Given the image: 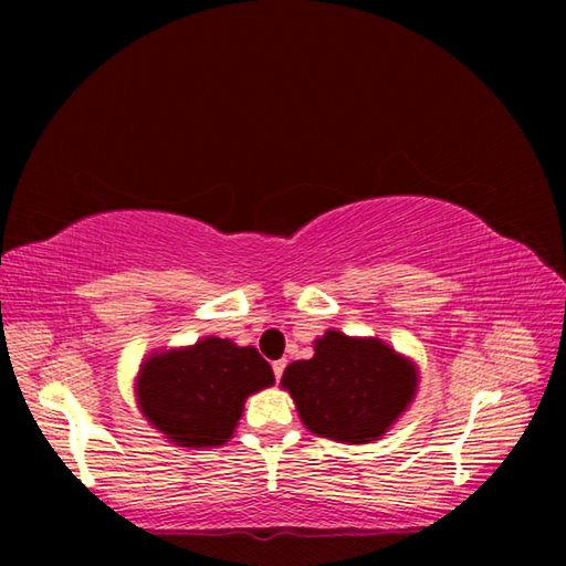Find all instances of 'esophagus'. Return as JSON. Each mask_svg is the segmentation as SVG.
I'll list each match as a JSON object with an SVG mask.
<instances>
[{"mask_svg":"<svg viewBox=\"0 0 566 566\" xmlns=\"http://www.w3.org/2000/svg\"><path fill=\"white\" fill-rule=\"evenodd\" d=\"M284 367H286V359H276V363H272V371H274V379H276V381L282 379Z\"/></svg>","mask_w":566,"mask_h":566,"instance_id":"esophagus-1","label":"esophagus"}]
</instances>
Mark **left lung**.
<instances>
[{
  "instance_id": "left-lung-1",
  "label": "left lung",
  "mask_w": 566,
  "mask_h": 566,
  "mask_svg": "<svg viewBox=\"0 0 566 566\" xmlns=\"http://www.w3.org/2000/svg\"><path fill=\"white\" fill-rule=\"evenodd\" d=\"M416 381V367L389 345L328 331L314 357L284 369L282 387L311 432L357 444L387 432L411 403Z\"/></svg>"
}]
</instances>
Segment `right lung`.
Here are the masks:
<instances>
[{"label": "right lung", "instance_id": "obj_1", "mask_svg": "<svg viewBox=\"0 0 566 566\" xmlns=\"http://www.w3.org/2000/svg\"><path fill=\"white\" fill-rule=\"evenodd\" d=\"M272 381V367L255 347L207 338L150 357L138 377V403L175 444L213 448L233 436L248 396Z\"/></svg>", "mask_w": 566, "mask_h": 566}]
</instances>
